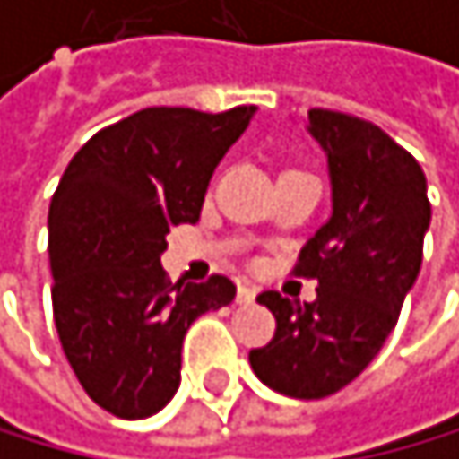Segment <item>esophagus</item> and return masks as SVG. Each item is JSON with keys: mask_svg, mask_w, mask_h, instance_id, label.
<instances>
[{"mask_svg": "<svg viewBox=\"0 0 459 459\" xmlns=\"http://www.w3.org/2000/svg\"><path fill=\"white\" fill-rule=\"evenodd\" d=\"M255 297H257V291H255L252 286H247V283H244V286H238V297H235V299H238V303H241V306L255 303Z\"/></svg>", "mask_w": 459, "mask_h": 459, "instance_id": "1", "label": "esophagus"}]
</instances>
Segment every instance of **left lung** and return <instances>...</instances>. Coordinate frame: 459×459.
<instances>
[{
	"instance_id": "obj_1",
	"label": "left lung",
	"mask_w": 459,
	"mask_h": 459,
	"mask_svg": "<svg viewBox=\"0 0 459 459\" xmlns=\"http://www.w3.org/2000/svg\"><path fill=\"white\" fill-rule=\"evenodd\" d=\"M306 131L328 160L331 215L299 249L297 274L316 277L314 303L257 297L277 331L249 353L255 376L289 398L339 393L378 356L412 291L432 221L420 165L378 126L311 108Z\"/></svg>"
}]
</instances>
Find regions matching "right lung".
Returning <instances> with one entry per match:
<instances>
[{
  "label": "right lung",
  "mask_w": 459,
  "mask_h": 459,
  "mask_svg": "<svg viewBox=\"0 0 459 459\" xmlns=\"http://www.w3.org/2000/svg\"><path fill=\"white\" fill-rule=\"evenodd\" d=\"M255 111L143 108L98 131L61 176L47 221L52 314L81 387L111 415L165 410L187 328L235 299L221 274L170 286L162 252L173 224L199 221L215 165Z\"/></svg>",
  "instance_id": "obj_1"
}]
</instances>
